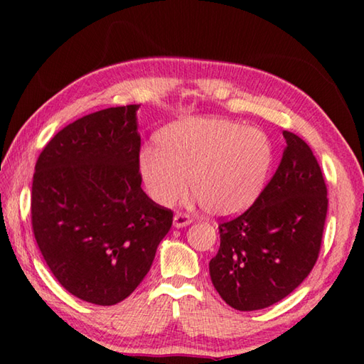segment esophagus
I'll use <instances>...</instances> for the list:
<instances>
[{
	"label": "esophagus",
	"mask_w": 364,
	"mask_h": 364,
	"mask_svg": "<svg viewBox=\"0 0 364 364\" xmlns=\"http://www.w3.org/2000/svg\"><path fill=\"white\" fill-rule=\"evenodd\" d=\"M193 223V218L189 217V215H186V213H175V217H173V226L175 228H183V226H188V225H191Z\"/></svg>",
	"instance_id": "34e87169"
}]
</instances>
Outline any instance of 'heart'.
Masks as SVG:
<instances>
[{"mask_svg":"<svg viewBox=\"0 0 364 364\" xmlns=\"http://www.w3.org/2000/svg\"><path fill=\"white\" fill-rule=\"evenodd\" d=\"M273 160L269 138L257 128L217 117L171 123L159 146L139 154V175L154 202L168 205L189 184L213 215H236L254 204Z\"/></svg>","mask_w":364,"mask_h":364,"instance_id":"obj_1","label":"heart"}]
</instances>
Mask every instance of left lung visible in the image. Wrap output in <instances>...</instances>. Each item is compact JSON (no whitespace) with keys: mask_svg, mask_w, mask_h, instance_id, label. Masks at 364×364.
<instances>
[{"mask_svg":"<svg viewBox=\"0 0 364 364\" xmlns=\"http://www.w3.org/2000/svg\"><path fill=\"white\" fill-rule=\"evenodd\" d=\"M281 164L249 210L218 225L220 249L208 269L217 292L239 311L287 297L318 260L328 189L304 139L282 132Z\"/></svg>","mask_w":364,"mask_h":364,"instance_id":"left-lung-1","label":"left lung"}]
</instances>
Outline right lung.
<instances>
[{
	"instance_id": "right-lung-1",
	"label": "right lung",
	"mask_w": 364,
	"mask_h": 364,
	"mask_svg": "<svg viewBox=\"0 0 364 364\" xmlns=\"http://www.w3.org/2000/svg\"><path fill=\"white\" fill-rule=\"evenodd\" d=\"M138 109L82 117L35 165L36 244L65 291L95 305L119 304L139 286L173 221L141 189Z\"/></svg>"
}]
</instances>
